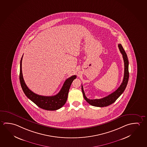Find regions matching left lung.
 <instances>
[{"mask_svg":"<svg viewBox=\"0 0 147 147\" xmlns=\"http://www.w3.org/2000/svg\"><path fill=\"white\" fill-rule=\"evenodd\" d=\"M118 48L120 50V53L123 55V59L124 61L125 70H124V76L123 78V82L120 84L118 89L114 92L108 95L107 96L105 97L102 98L95 99H90L86 96L84 93L83 86L82 85V90L83 96L84 99L91 105L95 107H104L109 106L111 104L114 103L117 100L119 97L125 91V88L127 87V82L129 77V61L127 58V54L123 48L122 45L121 44H118Z\"/></svg>","mask_w":147,"mask_h":147,"instance_id":"left-lung-1","label":"left lung"}]
</instances>
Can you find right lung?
Here are the masks:
<instances>
[{"instance_id":"obj_1","label":"right lung","mask_w":147,"mask_h":147,"mask_svg":"<svg viewBox=\"0 0 147 147\" xmlns=\"http://www.w3.org/2000/svg\"><path fill=\"white\" fill-rule=\"evenodd\" d=\"M22 56L20 63V80L22 89L26 96L39 108L46 110L54 111L61 108L66 102L70 86L76 75H73L65 80L63 87L58 94L52 96H41L34 93L27 87L24 82L22 73Z\"/></svg>"}]
</instances>
